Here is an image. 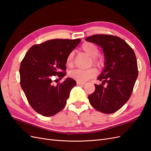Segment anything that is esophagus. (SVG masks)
Masks as SVG:
<instances>
[{"mask_svg":"<svg viewBox=\"0 0 151 151\" xmlns=\"http://www.w3.org/2000/svg\"><path fill=\"white\" fill-rule=\"evenodd\" d=\"M85 84V83H81V82H77V85L78 86H83Z\"/></svg>","mask_w":151,"mask_h":151,"instance_id":"obj_1","label":"esophagus"}]
</instances>
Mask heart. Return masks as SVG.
Returning <instances> with one entry per match:
<instances>
[{
	"label": "heart",
	"instance_id": "heart-1",
	"mask_svg": "<svg viewBox=\"0 0 151 151\" xmlns=\"http://www.w3.org/2000/svg\"><path fill=\"white\" fill-rule=\"evenodd\" d=\"M83 50L87 55L92 58V62L94 65H97L99 67H101L104 64V61L101 57H98L97 55L99 53V48L95 44L93 43L86 42L83 44L81 47ZM74 53L73 52H70L68 55L66 59V64L68 67H72L74 63ZM97 74V70L94 68H91L89 69L82 70V69H76L72 71L69 76L72 79H75L77 82L84 83L88 81L90 79L93 78Z\"/></svg>",
	"mask_w": 151,
	"mask_h": 151
}]
</instances>
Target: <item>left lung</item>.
<instances>
[{"label": "left lung", "instance_id": "8db88e82", "mask_svg": "<svg viewBox=\"0 0 151 151\" xmlns=\"http://www.w3.org/2000/svg\"><path fill=\"white\" fill-rule=\"evenodd\" d=\"M86 41L103 49L104 68L98 79L102 84H95L94 92L89 95L92 106L106 114L115 113L129 99L138 76L137 62L134 51L123 39L116 36L95 35Z\"/></svg>", "mask_w": 151, "mask_h": 151}]
</instances>
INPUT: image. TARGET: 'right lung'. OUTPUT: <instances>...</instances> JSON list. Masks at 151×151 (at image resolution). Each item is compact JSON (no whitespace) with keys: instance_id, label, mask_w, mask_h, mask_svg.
<instances>
[{"instance_id":"right-lung-1","label":"right lung","mask_w":151,"mask_h":151,"mask_svg":"<svg viewBox=\"0 0 151 151\" xmlns=\"http://www.w3.org/2000/svg\"><path fill=\"white\" fill-rule=\"evenodd\" d=\"M81 39H54L31 47L22 60L21 86L34 110L44 116L55 115L65 107L71 89L76 85L72 78L53 84L52 78L66 74V59Z\"/></svg>"}]
</instances>
